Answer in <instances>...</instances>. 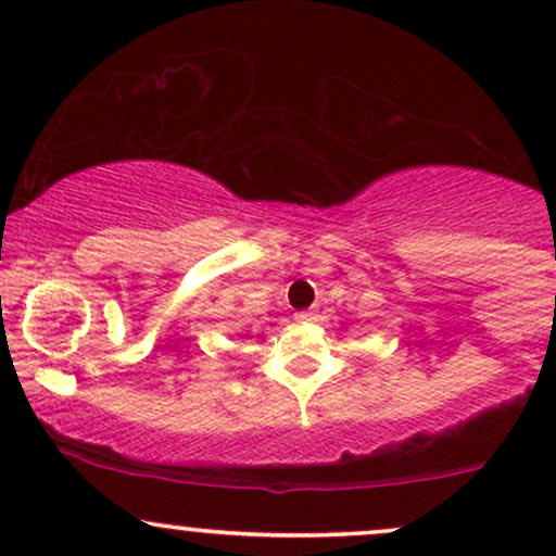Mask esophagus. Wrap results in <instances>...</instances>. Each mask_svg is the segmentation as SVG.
Here are the masks:
<instances>
[{"label":"esophagus","instance_id":"1","mask_svg":"<svg viewBox=\"0 0 556 556\" xmlns=\"http://www.w3.org/2000/svg\"><path fill=\"white\" fill-rule=\"evenodd\" d=\"M298 318H300V321H311V318H314V316H311V314H300Z\"/></svg>","mask_w":556,"mask_h":556}]
</instances>
